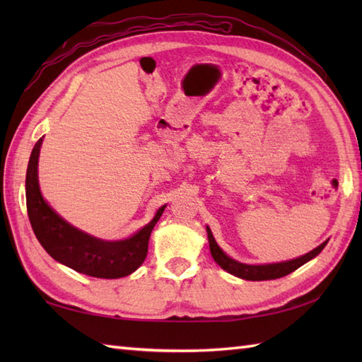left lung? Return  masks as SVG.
Returning <instances> with one entry per match:
<instances>
[{
	"mask_svg": "<svg viewBox=\"0 0 362 362\" xmlns=\"http://www.w3.org/2000/svg\"><path fill=\"white\" fill-rule=\"evenodd\" d=\"M206 235H209V243H210V252L213 259L216 263L227 271L228 274H232L235 276H240L243 280H252V281H261V280H275L280 279V276L288 275L291 272H294L296 269H298L300 266H303L305 263H308L310 259H313L314 257H317L319 253L324 250V247L327 245L328 241L322 243L320 245H317L316 249H313L311 252L305 253V255L289 259V261H283V263H272V264H245V263H240L233 258H230L227 253L222 250L218 243L214 241V236L211 233L210 227L206 226Z\"/></svg>",
	"mask_w": 362,
	"mask_h": 362,
	"instance_id": "left-lung-1",
	"label": "left lung"
}]
</instances>
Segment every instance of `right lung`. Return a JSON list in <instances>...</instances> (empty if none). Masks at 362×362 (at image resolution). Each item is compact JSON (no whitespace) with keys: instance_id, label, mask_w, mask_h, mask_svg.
Here are the masks:
<instances>
[{"instance_id":"add662e5","label":"right lung","mask_w":362,"mask_h":362,"mask_svg":"<svg viewBox=\"0 0 362 362\" xmlns=\"http://www.w3.org/2000/svg\"><path fill=\"white\" fill-rule=\"evenodd\" d=\"M42 143L43 138L35 143L26 171L28 216L42 247L59 263L96 279H121L135 272L148 255L151 232L166 205L160 206L148 226L126 240L105 241L82 232L59 216L42 196L38 185V157Z\"/></svg>"}]
</instances>
